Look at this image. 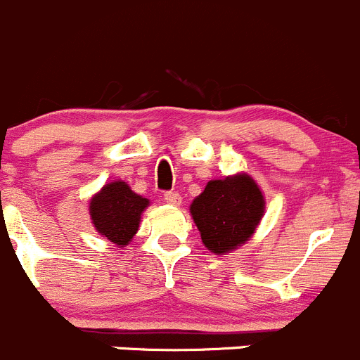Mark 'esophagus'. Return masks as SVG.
I'll use <instances>...</instances> for the list:
<instances>
[{"mask_svg": "<svg viewBox=\"0 0 360 360\" xmlns=\"http://www.w3.org/2000/svg\"><path fill=\"white\" fill-rule=\"evenodd\" d=\"M163 200H165L169 205H181V202H183V198H181V195L177 193V191H167L165 195H163Z\"/></svg>", "mask_w": 360, "mask_h": 360, "instance_id": "34e87169", "label": "esophagus"}]
</instances>
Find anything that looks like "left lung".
Returning a JSON list of instances; mask_svg holds the SVG:
<instances>
[{
    "mask_svg": "<svg viewBox=\"0 0 360 360\" xmlns=\"http://www.w3.org/2000/svg\"><path fill=\"white\" fill-rule=\"evenodd\" d=\"M203 245L226 254L252 237L264 214V197L248 174L212 179L190 205Z\"/></svg>",
    "mask_w": 360,
    "mask_h": 360,
    "instance_id": "1",
    "label": "left lung"
}]
</instances>
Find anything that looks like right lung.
I'll return each instance as SVG.
<instances>
[{
  "mask_svg": "<svg viewBox=\"0 0 360 360\" xmlns=\"http://www.w3.org/2000/svg\"><path fill=\"white\" fill-rule=\"evenodd\" d=\"M148 205L150 200L134 193L125 181H112L90 198L89 212L103 237L118 248H125L139 230L141 214Z\"/></svg>",
  "mask_w": 360,
  "mask_h": 360,
  "instance_id": "obj_1",
  "label": "right lung"
}]
</instances>
